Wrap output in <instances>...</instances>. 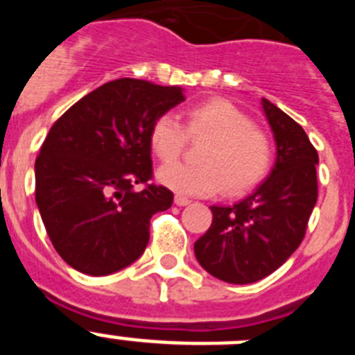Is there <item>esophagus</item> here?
Here are the masks:
<instances>
[{
    "mask_svg": "<svg viewBox=\"0 0 355 355\" xmlns=\"http://www.w3.org/2000/svg\"><path fill=\"white\" fill-rule=\"evenodd\" d=\"M174 205L175 206H188L190 205V199H187V197H183V196H175Z\"/></svg>",
    "mask_w": 355,
    "mask_h": 355,
    "instance_id": "obj_1",
    "label": "esophagus"
}]
</instances>
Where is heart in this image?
I'll list each match as a JSON object with an SVG mask.
<instances>
[{"label":"heart","instance_id":"obj_1","mask_svg":"<svg viewBox=\"0 0 355 355\" xmlns=\"http://www.w3.org/2000/svg\"><path fill=\"white\" fill-rule=\"evenodd\" d=\"M187 135L208 142L199 150L200 165L171 163L159 168L158 181L172 192L206 197L224 184L225 193L240 196L258 187L270 172V139L225 99H211L188 110L187 131L172 114L159 115L150 126L149 146L162 162H172L183 150Z\"/></svg>","mask_w":355,"mask_h":355}]
</instances>
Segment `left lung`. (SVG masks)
I'll list each match as a JSON object with an SVG mask.
<instances>
[{"instance_id":"1","label":"left lung","mask_w":355,"mask_h":355,"mask_svg":"<svg viewBox=\"0 0 355 355\" xmlns=\"http://www.w3.org/2000/svg\"><path fill=\"white\" fill-rule=\"evenodd\" d=\"M277 156L270 174L233 206H211L213 222L193 243L208 274L231 284L270 275L300 245L318 197V153L290 115L263 97Z\"/></svg>"}]
</instances>
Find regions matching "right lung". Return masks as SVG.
<instances>
[{"mask_svg":"<svg viewBox=\"0 0 355 355\" xmlns=\"http://www.w3.org/2000/svg\"><path fill=\"white\" fill-rule=\"evenodd\" d=\"M183 101L181 87L121 78L81 97L51 126L35 162V200L53 247L72 268L115 274L144 254L150 216L174 199L149 183V131Z\"/></svg>","mask_w":355,"mask_h":355,"instance_id":"right-lung-1","label":"right lung"}]
</instances>
